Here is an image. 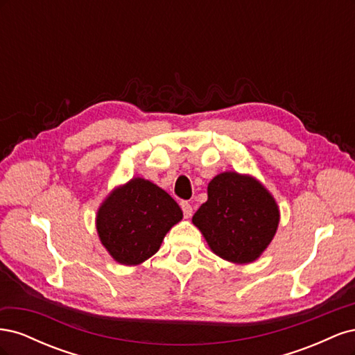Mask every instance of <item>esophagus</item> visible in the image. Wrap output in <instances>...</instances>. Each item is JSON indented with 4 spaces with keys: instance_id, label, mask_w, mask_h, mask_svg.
I'll list each match as a JSON object with an SVG mask.
<instances>
[{
    "instance_id": "34e87169",
    "label": "esophagus",
    "mask_w": 355,
    "mask_h": 355,
    "mask_svg": "<svg viewBox=\"0 0 355 355\" xmlns=\"http://www.w3.org/2000/svg\"><path fill=\"white\" fill-rule=\"evenodd\" d=\"M180 207H182V211H184V216L188 219L192 216V206L188 202V201H182L180 202Z\"/></svg>"
}]
</instances>
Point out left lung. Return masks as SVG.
Masks as SVG:
<instances>
[{
  "mask_svg": "<svg viewBox=\"0 0 355 355\" xmlns=\"http://www.w3.org/2000/svg\"><path fill=\"white\" fill-rule=\"evenodd\" d=\"M209 198L192 222L210 249L234 263H249L271 243L280 213L259 182L234 171L220 173L209 184Z\"/></svg>",
  "mask_w": 355,
  "mask_h": 355,
  "instance_id": "8db88e82",
  "label": "left lung"
}]
</instances>
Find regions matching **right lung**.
<instances>
[{
	"label": "right lung",
	"mask_w": 355,
	"mask_h": 355,
	"mask_svg": "<svg viewBox=\"0 0 355 355\" xmlns=\"http://www.w3.org/2000/svg\"><path fill=\"white\" fill-rule=\"evenodd\" d=\"M180 219V207L166 191L136 178L106 198L96 225L116 262L137 265L158 252L167 231Z\"/></svg>",
	"instance_id": "right-lung-1"
}]
</instances>
